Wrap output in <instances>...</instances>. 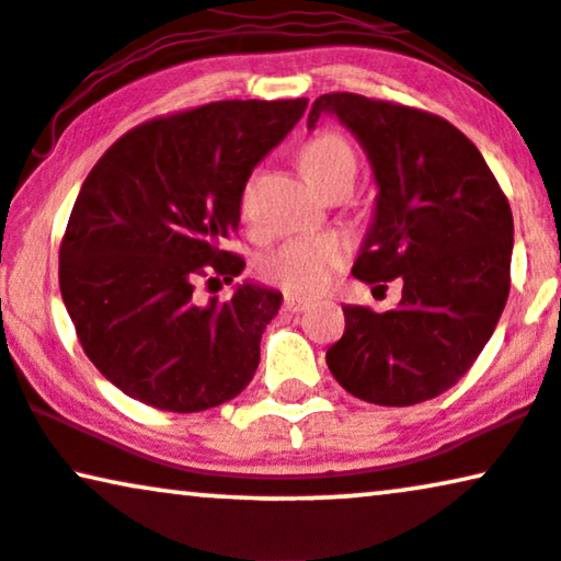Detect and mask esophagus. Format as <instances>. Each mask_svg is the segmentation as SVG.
<instances>
[{
	"instance_id": "esophagus-1",
	"label": "esophagus",
	"mask_w": 561,
	"mask_h": 561,
	"mask_svg": "<svg viewBox=\"0 0 561 561\" xmlns=\"http://www.w3.org/2000/svg\"><path fill=\"white\" fill-rule=\"evenodd\" d=\"M305 308H308V300H302V297H287L285 300V310L289 313H302Z\"/></svg>"
}]
</instances>
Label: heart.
Listing matches in <instances>:
<instances>
[{"label": "heart", "mask_w": 561, "mask_h": 561, "mask_svg": "<svg viewBox=\"0 0 561 561\" xmlns=\"http://www.w3.org/2000/svg\"><path fill=\"white\" fill-rule=\"evenodd\" d=\"M300 168L316 188L357 173V158L350 141L339 134H318L302 147ZM243 196V207H245ZM346 261V245L339 238L295 240L276 251L264 264V274L289 295L313 297L329 287L333 272Z\"/></svg>", "instance_id": "obj_1"}]
</instances>
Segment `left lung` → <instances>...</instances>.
I'll return each mask as SVG.
<instances>
[{"label": "left lung", "mask_w": 561, "mask_h": 561, "mask_svg": "<svg viewBox=\"0 0 561 561\" xmlns=\"http://www.w3.org/2000/svg\"><path fill=\"white\" fill-rule=\"evenodd\" d=\"M321 116L352 131L378 188L352 274L403 282L388 313L344 305V336L325 363L363 401L435 399L469 373L505 310L513 211L477 145L445 118L352 92L318 98L308 129Z\"/></svg>", "instance_id": "1"}]
</instances>
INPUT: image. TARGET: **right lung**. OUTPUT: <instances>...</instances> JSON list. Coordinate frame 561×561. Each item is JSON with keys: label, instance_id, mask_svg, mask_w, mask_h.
<instances>
[{"label": "right lung", "instance_id": "right-lung-1", "mask_svg": "<svg viewBox=\"0 0 561 561\" xmlns=\"http://www.w3.org/2000/svg\"><path fill=\"white\" fill-rule=\"evenodd\" d=\"M308 101H219L124 134L77 194L59 287L90 363L129 399L204 411L236 399L261 359L279 289L243 282L194 300L198 276L232 282L222 251L253 168L295 129Z\"/></svg>", "mask_w": 561, "mask_h": 561}]
</instances>
